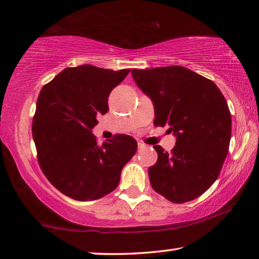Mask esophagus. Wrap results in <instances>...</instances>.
I'll return each mask as SVG.
<instances>
[{
  "instance_id": "esophagus-1",
  "label": "esophagus",
  "mask_w": 259,
  "mask_h": 259,
  "mask_svg": "<svg viewBox=\"0 0 259 259\" xmlns=\"http://www.w3.org/2000/svg\"><path fill=\"white\" fill-rule=\"evenodd\" d=\"M144 148H145L144 144H142V143H138V150H142V149H144Z\"/></svg>"
}]
</instances>
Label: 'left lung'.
<instances>
[{
	"instance_id": "1",
	"label": "left lung",
	"mask_w": 259,
	"mask_h": 259,
	"mask_svg": "<svg viewBox=\"0 0 259 259\" xmlns=\"http://www.w3.org/2000/svg\"><path fill=\"white\" fill-rule=\"evenodd\" d=\"M152 100L156 126L177 136L171 152L154 145L157 163L149 167L154 191L175 203L192 201L218 179L231 137V116L213 81L183 66L131 71Z\"/></svg>"
}]
</instances>
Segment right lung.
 <instances>
[{
  "label": "right lung",
  "instance_id": "right-lung-1",
  "mask_svg": "<svg viewBox=\"0 0 259 259\" xmlns=\"http://www.w3.org/2000/svg\"><path fill=\"white\" fill-rule=\"evenodd\" d=\"M93 65L68 67L38 95L32 137L41 171L58 191L78 201L102 198L117 187L137 142L116 135L99 144L92 129L109 110L110 92L129 74Z\"/></svg>",
  "mask_w": 259,
  "mask_h": 259
}]
</instances>
